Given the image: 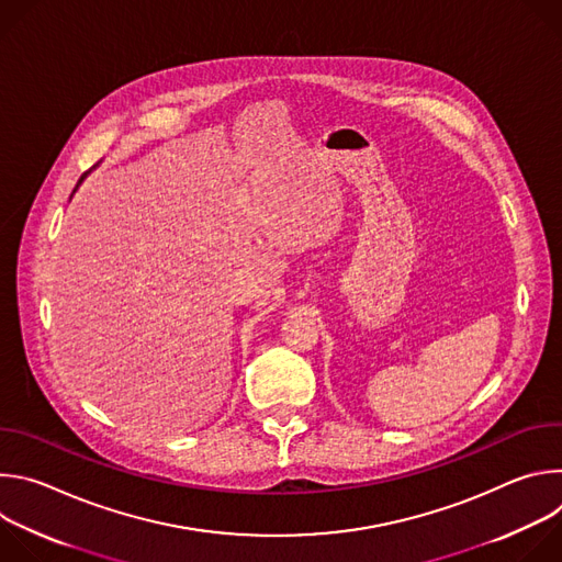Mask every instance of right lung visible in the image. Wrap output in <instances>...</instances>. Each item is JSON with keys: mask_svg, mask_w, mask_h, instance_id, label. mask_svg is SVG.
I'll return each instance as SVG.
<instances>
[{"mask_svg": "<svg viewBox=\"0 0 562 562\" xmlns=\"http://www.w3.org/2000/svg\"><path fill=\"white\" fill-rule=\"evenodd\" d=\"M82 178H85V176H82ZM82 178H79V182H82ZM79 182H77V184H79Z\"/></svg>", "mask_w": 562, "mask_h": 562, "instance_id": "right-lung-1", "label": "right lung"}]
</instances>
